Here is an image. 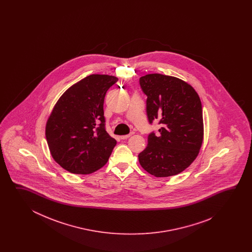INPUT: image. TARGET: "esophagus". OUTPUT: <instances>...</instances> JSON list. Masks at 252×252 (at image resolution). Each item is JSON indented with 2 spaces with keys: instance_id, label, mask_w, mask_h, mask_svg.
Listing matches in <instances>:
<instances>
[{
  "instance_id": "obj_1",
  "label": "esophagus",
  "mask_w": 252,
  "mask_h": 252,
  "mask_svg": "<svg viewBox=\"0 0 252 252\" xmlns=\"http://www.w3.org/2000/svg\"><path fill=\"white\" fill-rule=\"evenodd\" d=\"M133 134V132H131V133L128 134V135H124V136H121V139H127L131 136Z\"/></svg>"
}]
</instances>
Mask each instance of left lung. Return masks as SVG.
<instances>
[{"label": "left lung", "mask_w": 252, "mask_h": 252, "mask_svg": "<svg viewBox=\"0 0 252 252\" xmlns=\"http://www.w3.org/2000/svg\"><path fill=\"white\" fill-rule=\"evenodd\" d=\"M147 95L150 124L158 121L159 133L150 132L139 164L157 177L184 171L197 157L203 143V109L192 86L174 76L149 74L139 78Z\"/></svg>", "instance_id": "left-lung-1"}]
</instances>
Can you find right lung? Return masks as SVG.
Listing matches in <instances>:
<instances>
[{"label":"right lung","instance_id":"1","mask_svg":"<svg viewBox=\"0 0 252 252\" xmlns=\"http://www.w3.org/2000/svg\"><path fill=\"white\" fill-rule=\"evenodd\" d=\"M118 78L90 75L59 98L46 126V139L55 161L74 174H91L107 163L116 140L105 128L103 112L108 89Z\"/></svg>","mask_w":252,"mask_h":252}]
</instances>
